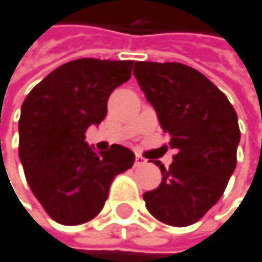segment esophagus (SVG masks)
<instances>
[{"mask_svg": "<svg viewBox=\"0 0 262 262\" xmlns=\"http://www.w3.org/2000/svg\"><path fill=\"white\" fill-rule=\"evenodd\" d=\"M145 159L142 157V156H139V154H136V159H135V166L136 167H139V166H142V164H145Z\"/></svg>", "mask_w": 262, "mask_h": 262, "instance_id": "1", "label": "esophagus"}]
</instances>
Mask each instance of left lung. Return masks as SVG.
Segmentation results:
<instances>
[{
  "mask_svg": "<svg viewBox=\"0 0 262 262\" xmlns=\"http://www.w3.org/2000/svg\"><path fill=\"white\" fill-rule=\"evenodd\" d=\"M133 74L177 149L169 169L154 160L163 178L144 194L146 209L167 225H191L221 199L236 169L237 114L216 85L184 63L136 62Z\"/></svg>",
  "mask_w": 262,
  "mask_h": 262,
  "instance_id": "8db88e82",
  "label": "left lung"
}]
</instances>
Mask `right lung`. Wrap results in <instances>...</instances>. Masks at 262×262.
<instances>
[{"label": "right lung", "mask_w": 262, "mask_h": 262, "mask_svg": "<svg viewBox=\"0 0 262 262\" xmlns=\"http://www.w3.org/2000/svg\"><path fill=\"white\" fill-rule=\"evenodd\" d=\"M133 60L77 59L52 71L26 96L19 120V159L26 181L56 223L80 225L99 213L114 178L135 163L129 148L95 152L85 130L106 116L113 90Z\"/></svg>", "instance_id": "obj_1"}]
</instances>
